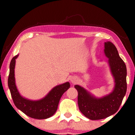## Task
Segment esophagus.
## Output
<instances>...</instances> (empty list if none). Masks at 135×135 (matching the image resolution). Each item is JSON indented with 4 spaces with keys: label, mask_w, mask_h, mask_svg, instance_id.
Here are the masks:
<instances>
[{
    "label": "esophagus",
    "mask_w": 135,
    "mask_h": 135,
    "mask_svg": "<svg viewBox=\"0 0 135 135\" xmlns=\"http://www.w3.org/2000/svg\"><path fill=\"white\" fill-rule=\"evenodd\" d=\"M71 82L72 83V84H76V83L77 82V77H72L71 78Z\"/></svg>",
    "instance_id": "esophagus-1"
}]
</instances>
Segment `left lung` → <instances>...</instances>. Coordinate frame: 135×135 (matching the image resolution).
Here are the masks:
<instances>
[{"label":"left lung","mask_w":135,"mask_h":135,"mask_svg":"<svg viewBox=\"0 0 135 135\" xmlns=\"http://www.w3.org/2000/svg\"><path fill=\"white\" fill-rule=\"evenodd\" d=\"M104 52L108 60L114 87L109 94L97 98L84 87L75 85L80 112L90 120H100L113 115L119 110L127 91V68L112 42H104Z\"/></svg>","instance_id":"obj_1"}]
</instances>
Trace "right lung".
Masks as SVG:
<instances>
[{
  "label": "right lung",
  "instance_id": "1",
  "mask_svg": "<svg viewBox=\"0 0 135 135\" xmlns=\"http://www.w3.org/2000/svg\"><path fill=\"white\" fill-rule=\"evenodd\" d=\"M18 55L14 56L11 61L8 79V85L15 105L26 115L33 119H46L51 117L58 109L61 97L70 87L69 82L55 86L45 97L38 100L26 98L20 95L16 85L15 68Z\"/></svg>",
  "mask_w": 135,
  "mask_h": 135
}]
</instances>
